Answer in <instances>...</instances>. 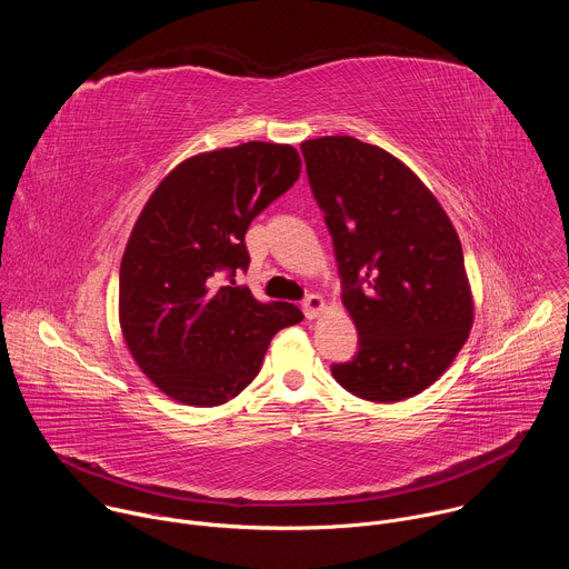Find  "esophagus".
I'll return each instance as SVG.
<instances>
[{
    "mask_svg": "<svg viewBox=\"0 0 569 569\" xmlns=\"http://www.w3.org/2000/svg\"><path fill=\"white\" fill-rule=\"evenodd\" d=\"M301 308L306 312L308 319H315L321 310H323V299L319 295H308L303 301H301Z\"/></svg>",
    "mask_w": 569,
    "mask_h": 569,
    "instance_id": "1",
    "label": "esophagus"
}]
</instances>
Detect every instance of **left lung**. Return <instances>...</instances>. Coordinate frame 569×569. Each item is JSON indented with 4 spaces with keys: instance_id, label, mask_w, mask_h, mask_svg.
Segmentation results:
<instances>
[{
    "instance_id": "8db88e82",
    "label": "left lung",
    "mask_w": 569,
    "mask_h": 569,
    "mask_svg": "<svg viewBox=\"0 0 569 569\" xmlns=\"http://www.w3.org/2000/svg\"><path fill=\"white\" fill-rule=\"evenodd\" d=\"M301 152L360 336L353 360L331 373L365 400L417 396L472 327L459 236L430 189L387 150L336 134L303 141Z\"/></svg>"
}]
</instances>
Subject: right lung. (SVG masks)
<instances>
[{"label":"right lung","mask_w":569,"mask_h":569,"mask_svg":"<svg viewBox=\"0 0 569 569\" xmlns=\"http://www.w3.org/2000/svg\"><path fill=\"white\" fill-rule=\"evenodd\" d=\"M299 173L288 143L220 148L184 159L139 213L119 270L121 331L141 371L173 400L213 408L238 396L270 340L303 319L297 306L263 303L233 281L250 268V222Z\"/></svg>","instance_id":"1"}]
</instances>
